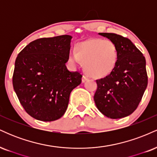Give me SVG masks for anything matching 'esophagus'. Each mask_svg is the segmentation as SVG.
<instances>
[{
	"label": "esophagus",
	"mask_w": 157,
	"mask_h": 157,
	"mask_svg": "<svg viewBox=\"0 0 157 157\" xmlns=\"http://www.w3.org/2000/svg\"><path fill=\"white\" fill-rule=\"evenodd\" d=\"M88 80H89V77L85 76V75H83V76H82V82H86V81H87Z\"/></svg>",
	"instance_id": "esophagus-1"
}]
</instances>
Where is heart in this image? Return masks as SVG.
I'll return each mask as SVG.
<instances>
[{"instance_id": "heart-1", "label": "heart", "mask_w": 157, "mask_h": 157, "mask_svg": "<svg viewBox=\"0 0 157 157\" xmlns=\"http://www.w3.org/2000/svg\"><path fill=\"white\" fill-rule=\"evenodd\" d=\"M68 59L74 66L82 62L86 74L101 78L113 71L117 63L118 52L112 41L94 38L77 44L75 51L68 52Z\"/></svg>"}]
</instances>
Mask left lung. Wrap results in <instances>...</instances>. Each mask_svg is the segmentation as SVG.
I'll return each instance as SVG.
<instances>
[{"instance_id": "1", "label": "left lung", "mask_w": 157, "mask_h": 157, "mask_svg": "<svg viewBox=\"0 0 157 157\" xmlns=\"http://www.w3.org/2000/svg\"><path fill=\"white\" fill-rule=\"evenodd\" d=\"M99 35L115 44L118 60L112 72L97 80L94 100L99 111L107 117H125L136 110L147 88L146 61L129 39L113 33Z\"/></svg>"}]
</instances>
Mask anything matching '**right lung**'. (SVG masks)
<instances>
[{"label": "right lung", "instance_id": "1", "mask_svg": "<svg viewBox=\"0 0 157 157\" xmlns=\"http://www.w3.org/2000/svg\"><path fill=\"white\" fill-rule=\"evenodd\" d=\"M71 35L32 41L17 55L12 84L23 109L37 120L60 119L67 109L71 91L82 75L66 67Z\"/></svg>", "mask_w": 157, "mask_h": 157}]
</instances>
